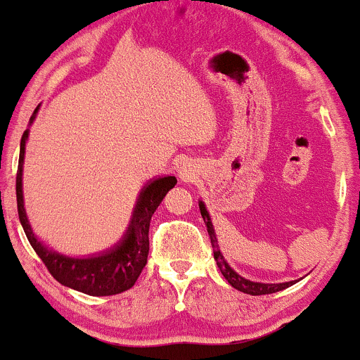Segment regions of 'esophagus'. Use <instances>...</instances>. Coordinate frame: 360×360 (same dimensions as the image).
<instances>
[{
  "label": "esophagus",
  "instance_id": "34e87169",
  "mask_svg": "<svg viewBox=\"0 0 360 360\" xmlns=\"http://www.w3.org/2000/svg\"><path fill=\"white\" fill-rule=\"evenodd\" d=\"M177 170H179V176L181 177H188V170H186V165H177Z\"/></svg>",
  "mask_w": 360,
  "mask_h": 360
}]
</instances>
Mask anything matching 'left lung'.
I'll return each mask as SVG.
<instances>
[{
    "label": "left lung",
    "instance_id": "obj_1",
    "mask_svg": "<svg viewBox=\"0 0 360 360\" xmlns=\"http://www.w3.org/2000/svg\"><path fill=\"white\" fill-rule=\"evenodd\" d=\"M200 212H202V217H203V221H205L207 231H209L210 243H212V248H214V259H215V262H217L219 271L222 272V276L228 279V283L233 286V288L243 291V293H248V295H269V293H276V291H281V290L288 288V286H291V285H295V281L278 283V285H269V283H267L266 285V283H253V281H250V279L241 278L236 271L231 269L229 264L226 262L224 255H222L221 250H219L217 238H215V231H214V226H212L209 212H207L205 205H203L202 202H200Z\"/></svg>",
    "mask_w": 360,
    "mask_h": 360
}]
</instances>
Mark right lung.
Listing matches in <instances>:
<instances>
[{"label":"right lung","mask_w":360,"mask_h":360,"mask_svg":"<svg viewBox=\"0 0 360 360\" xmlns=\"http://www.w3.org/2000/svg\"><path fill=\"white\" fill-rule=\"evenodd\" d=\"M25 139H27V131L24 132L20 141L17 186H15L17 188L18 219H20V224L24 228L30 247L34 248L37 257L43 260L50 274L56 281L62 283L63 286L82 291L86 295H93V297L122 293V291L134 286L141 271L145 269L146 260H148V229L151 215L157 210V207L160 205L167 191L176 186V177L167 176L155 179L143 190L141 195H139V202L136 205L134 215H132L129 231H127L122 243L117 245L110 252L103 253L100 257L70 259V257L60 255V253H55L46 247H43V243L36 240L27 222V215H25L24 210V200H22V162H24Z\"/></svg>","instance_id":"add662e5"}]
</instances>
